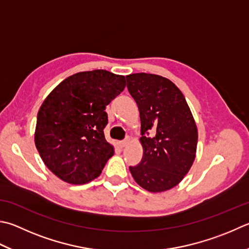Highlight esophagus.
<instances>
[{
    "instance_id": "obj_1",
    "label": "esophagus",
    "mask_w": 249,
    "mask_h": 249,
    "mask_svg": "<svg viewBox=\"0 0 249 249\" xmlns=\"http://www.w3.org/2000/svg\"><path fill=\"white\" fill-rule=\"evenodd\" d=\"M129 143V141L128 140H124V141H120L119 142V146L121 147V148H124V146H126V144Z\"/></svg>"
}]
</instances>
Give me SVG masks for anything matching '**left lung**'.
I'll list each match as a JSON object with an SVG mask.
<instances>
[{
  "instance_id": "8db88e82",
  "label": "left lung",
  "mask_w": 249,
  "mask_h": 249,
  "mask_svg": "<svg viewBox=\"0 0 249 249\" xmlns=\"http://www.w3.org/2000/svg\"><path fill=\"white\" fill-rule=\"evenodd\" d=\"M126 82L139 107L143 147L142 160L130 172L144 190L168 191L179 184L195 160L198 132L194 117L169 79L140 72L128 74Z\"/></svg>"
}]
</instances>
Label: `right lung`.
I'll return each mask as SVG.
<instances>
[{
	"instance_id": "obj_1",
	"label": "right lung",
	"mask_w": 249,
	"mask_h": 249,
	"mask_svg": "<svg viewBox=\"0 0 249 249\" xmlns=\"http://www.w3.org/2000/svg\"><path fill=\"white\" fill-rule=\"evenodd\" d=\"M125 84L124 76L107 70L82 71L63 80L42 103L36 147L60 180L86 184L101 175L115 153L104 135L105 109Z\"/></svg>"
}]
</instances>
